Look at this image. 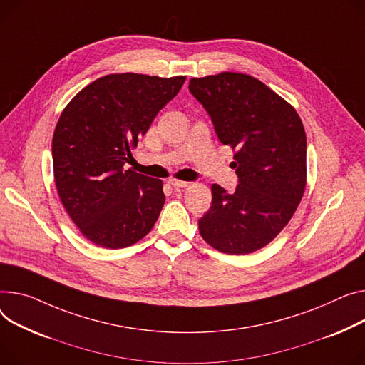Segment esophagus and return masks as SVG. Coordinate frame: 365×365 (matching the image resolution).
Listing matches in <instances>:
<instances>
[{
    "label": "esophagus",
    "mask_w": 365,
    "mask_h": 365,
    "mask_svg": "<svg viewBox=\"0 0 365 365\" xmlns=\"http://www.w3.org/2000/svg\"><path fill=\"white\" fill-rule=\"evenodd\" d=\"M168 183L172 185L173 187H186L189 183L187 182H185V180H176V179H172V180H168Z\"/></svg>",
    "instance_id": "34e87169"
}]
</instances>
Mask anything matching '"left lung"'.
Masks as SVG:
<instances>
[{"label":"left lung","mask_w":365,"mask_h":365,"mask_svg":"<svg viewBox=\"0 0 365 365\" xmlns=\"http://www.w3.org/2000/svg\"><path fill=\"white\" fill-rule=\"evenodd\" d=\"M189 91L211 117L222 143L235 151L233 193L211 186L200 218L202 239L230 255L264 248L292 218L307 185V136L297 110L261 81L223 71L193 78Z\"/></svg>","instance_id":"1"}]
</instances>
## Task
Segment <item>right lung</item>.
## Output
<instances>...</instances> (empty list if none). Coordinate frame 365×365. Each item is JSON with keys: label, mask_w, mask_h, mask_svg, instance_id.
<instances>
[{"label": "right lung", "mask_w": 365, "mask_h": 365, "mask_svg": "<svg viewBox=\"0 0 365 365\" xmlns=\"http://www.w3.org/2000/svg\"><path fill=\"white\" fill-rule=\"evenodd\" d=\"M185 81L114 73L85 86L63 110L53 136L56 186L92 244L126 248L154 227L165 201L163 182L123 165Z\"/></svg>", "instance_id": "add662e5"}]
</instances>
